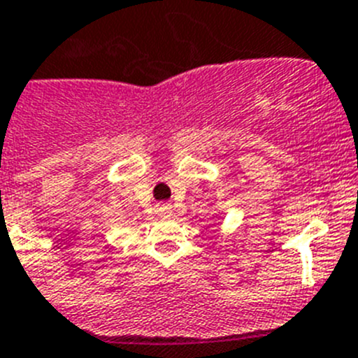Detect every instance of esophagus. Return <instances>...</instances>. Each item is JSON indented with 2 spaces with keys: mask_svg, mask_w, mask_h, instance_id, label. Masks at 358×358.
Masks as SVG:
<instances>
[{
  "mask_svg": "<svg viewBox=\"0 0 358 358\" xmlns=\"http://www.w3.org/2000/svg\"><path fill=\"white\" fill-rule=\"evenodd\" d=\"M160 212H162L164 215H169L171 214V207H169V205H162V207H160Z\"/></svg>",
  "mask_w": 358,
  "mask_h": 358,
  "instance_id": "34e87169",
  "label": "esophagus"
}]
</instances>
